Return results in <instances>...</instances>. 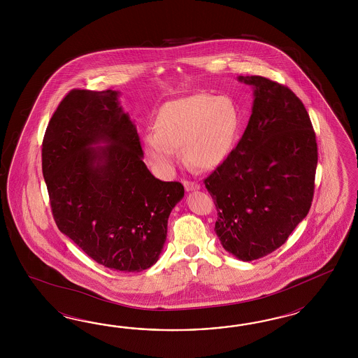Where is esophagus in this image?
I'll use <instances>...</instances> for the list:
<instances>
[{
  "label": "esophagus",
  "mask_w": 358,
  "mask_h": 358,
  "mask_svg": "<svg viewBox=\"0 0 358 358\" xmlns=\"http://www.w3.org/2000/svg\"><path fill=\"white\" fill-rule=\"evenodd\" d=\"M185 190L186 192H195L198 190L201 186L195 182H190V181H184Z\"/></svg>",
  "instance_id": "obj_1"
}]
</instances>
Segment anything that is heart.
Wrapping results in <instances>:
<instances>
[{
  "instance_id": "1",
  "label": "heart",
  "mask_w": 358,
  "mask_h": 358,
  "mask_svg": "<svg viewBox=\"0 0 358 358\" xmlns=\"http://www.w3.org/2000/svg\"><path fill=\"white\" fill-rule=\"evenodd\" d=\"M240 129V113L227 96L194 94L166 102L159 110L155 134L143 136V152L152 169L166 177L178 163L182 148L186 163L210 171L232 151Z\"/></svg>"
}]
</instances>
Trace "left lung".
<instances>
[{"mask_svg":"<svg viewBox=\"0 0 358 358\" xmlns=\"http://www.w3.org/2000/svg\"><path fill=\"white\" fill-rule=\"evenodd\" d=\"M238 80L253 89L250 122L205 185L223 248L253 261L280 248L308 214L317 145L308 113L289 87L261 76Z\"/></svg>","mask_w":358,"mask_h":358,"instance_id":"obj_1","label":"left lung"}]
</instances>
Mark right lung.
<instances>
[{"instance_id": "obj_1", "label": "right lung", "mask_w": 358, "mask_h": 358, "mask_svg": "<svg viewBox=\"0 0 358 358\" xmlns=\"http://www.w3.org/2000/svg\"><path fill=\"white\" fill-rule=\"evenodd\" d=\"M117 90H71L44 134L42 169L57 228L108 269L141 271L160 259L168 217L184 198L143 162Z\"/></svg>"}]
</instances>
